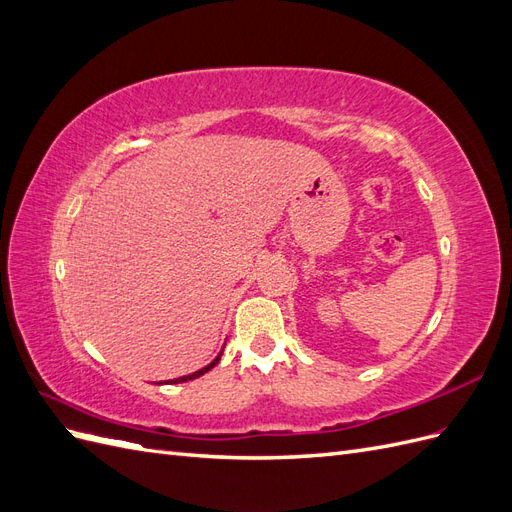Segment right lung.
Here are the masks:
<instances>
[{
  "label": "right lung",
  "mask_w": 512,
  "mask_h": 512,
  "mask_svg": "<svg viewBox=\"0 0 512 512\" xmlns=\"http://www.w3.org/2000/svg\"><path fill=\"white\" fill-rule=\"evenodd\" d=\"M220 356H222V352L218 354V356H215V359L207 365V367H203V369H198V371H194V374H190V376H181V378H175V380H166V382H170V384H177V382H188V380H194V378H200V376H203V374H207V371L209 369H213L215 365H218L220 363Z\"/></svg>",
  "instance_id": "add662e5"
}]
</instances>
